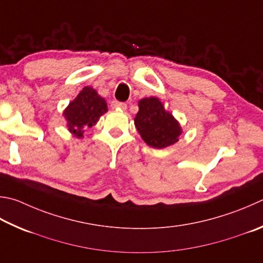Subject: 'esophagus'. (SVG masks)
Listing matches in <instances>:
<instances>
[{
  "label": "esophagus",
  "mask_w": 263,
  "mask_h": 263,
  "mask_svg": "<svg viewBox=\"0 0 263 263\" xmlns=\"http://www.w3.org/2000/svg\"><path fill=\"white\" fill-rule=\"evenodd\" d=\"M126 103L119 102V101H112L111 102V108L112 109H121V110H126Z\"/></svg>",
  "instance_id": "1"
}]
</instances>
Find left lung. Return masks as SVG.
Returning a JSON list of instances; mask_svg holds the SVG:
<instances>
[{
  "label": "left lung",
  "mask_w": 263,
  "mask_h": 263,
  "mask_svg": "<svg viewBox=\"0 0 263 263\" xmlns=\"http://www.w3.org/2000/svg\"><path fill=\"white\" fill-rule=\"evenodd\" d=\"M135 124L146 144L157 149L174 145L181 133L178 122L164 110L157 98H145L139 101Z\"/></svg>",
  "instance_id": "left-lung-1"
}]
</instances>
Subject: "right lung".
Listing matches in <instances>:
<instances>
[{
    "mask_svg": "<svg viewBox=\"0 0 263 263\" xmlns=\"http://www.w3.org/2000/svg\"><path fill=\"white\" fill-rule=\"evenodd\" d=\"M107 110L106 100L87 86L69 104L63 115L68 121L70 132L77 138H82L85 128L92 127Z\"/></svg>",
    "mask_w": 263,
    "mask_h": 263,
    "instance_id": "add662e5",
    "label": "right lung"
}]
</instances>
